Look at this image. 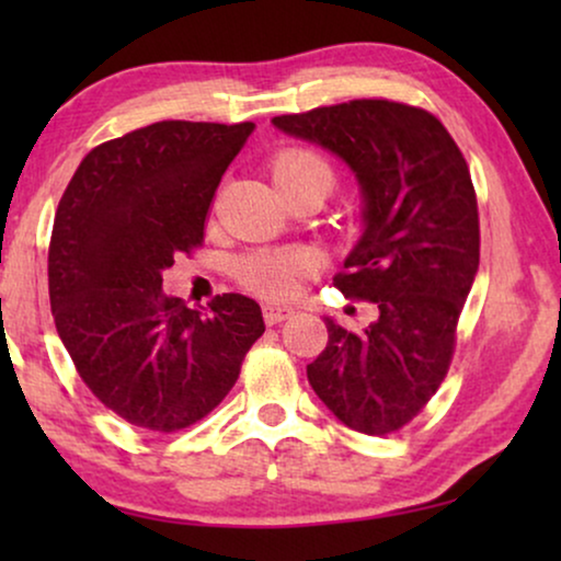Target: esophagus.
Segmentation results:
<instances>
[{
    "label": "esophagus",
    "mask_w": 561,
    "mask_h": 561,
    "mask_svg": "<svg viewBox=\"0 0 561 561\" xmlns=\"http://www.w3.org/2000/svg\"><path fill=\"white\" fill-rule=\"evenodd\" d=\"M294 309H290V306H278V304H265L263 306V319H265V324H280V321H286V319H290L294 317Z\"/></svg>",
    "instance_id": "34e87169"
}]
</instances>
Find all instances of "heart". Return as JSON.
<instances>
[{"instance_id": "1", "label": "heart", "mask_w": 561, "mask_h": 561, "mask_svg": "<svg viewBox=\"0 0 561 561\" xmlns=\"http://www.w3.org/2000/svg\"><path fill=\"white\" fill-rule=\"evenodd\" d=\"M273 179L278 186H290L301 181H327L334 183V168L319 152L306 148L283 150L273 158ZM319 271L317 252L306 248L283 250H257L237 260L234 275L244 288L263 298H288L294 296L306 278Z\"/></svg>"}]
</instances>
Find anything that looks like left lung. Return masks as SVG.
I'll return each instance as SVG.
<instances>
[{
    "mask_svg": "<svg viewBox=\"0 0 561 561\" xmlns=\"http://www.w3.org/2000/svg\"><path fill=\"white\" fill-rule=\"evenodd\" d=\"M273 125L332 150L363 188L365 232L334 286L380 317L359 334L324 319L329 342L306 375L344 426L393 434L424 411L455 355L480 265L470 168L432 112L390 99L280 114Z\"/></svg>",
    "mask_w": 561,
    "mask_h": 561,
    "instance_id": "obj_1",
    "label": "left lung"
}]
</instances>
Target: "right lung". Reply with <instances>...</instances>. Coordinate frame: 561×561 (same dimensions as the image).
<instances>
[{"instance_id": "1", "label": "right lung", "mask_w": 561, "mask_h": 561, "mask_svg": "<svg viewBox=\"0 0 561 561\" xmlns=\"http://www.w3.org/2000/svg\"><path fill=\"white\" fill-rule=\"evenodd\" d=\"M255 125L163 119L96 145L60 196L48 248L58 336L106 409L150 432H179L225 401L265 332L242 294L209 313L163 294L173 257L204 244L227 165Z\"/></svg>"}]
</instances>
